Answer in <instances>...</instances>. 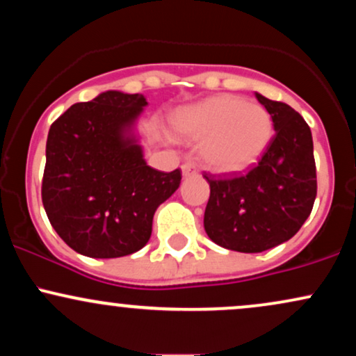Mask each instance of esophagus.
I'll return each mask as SVG.
<instances>
[{"label":"esophagus","mask_w":356,"mask_h":356,"mask_svg":"<svg viewBox=\"0 0 356 356\" xmlns=\"http://www.w3.org/2000/svg\"><path fill=\"white\" fill-rule=\"evenodd\" d=\"M181 170H182L184 177H191V175L197 174V169H195V167L192 165V164H184V165L181 167Z\"/></svg>","instance_id":"34e87169"}]
</instances>
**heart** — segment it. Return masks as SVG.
<instances>
[{
	"label": "heart",
	"mask_w": 356,
	"mask_h": 356,
	"mask_svg": "<svg viewBox=\"0 0 356 356\" xmlns=\"http://www.w3.org/2000/svg\"><path fill=\"white\" fill-rule=\"evenodd\" d=\"M174 134L199 142V159L212 172L234 174L266 152L275 127L263 105L231 93L214 95L175 110Z\"/></svg>",
	"instance_id": "obj_1"
}]
</instances>
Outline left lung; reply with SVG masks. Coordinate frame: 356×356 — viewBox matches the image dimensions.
Returning <instances> with one entry per match:
<instances>
[{"label": "left lung", "mask_w": 356, "mask_h": 356, "mask_svg": "<svg viewBox=\"0 0 356 356\" xmlns=\"http://www.w3.org/2000/svg\"><path fill=\"white\" fill-rule=\"evenodd\" d=\"M256 99L273 118L276 134L256 167L238 177L214 179L204 212V229L220 248L263 252L300 231L316 199L312 130L283 102Z\"/></svg>", "instance_id": "left-lung-1"}]
</instances>
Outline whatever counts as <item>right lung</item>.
<instances>
[{
	"instance_id": "add662e5",
	"label": "right lung",
	"mask_w": 356,
	"mask_h": 356,
	"mask_svg": "<svg viewBox=\"0 0 356 356\" xmlns=\"http://www.w3.org/2000/svg\"><path fill=\"white\" fill-rule=\"evenodd\" d=\"M140 93L108 90L72 105L47 138L42 201L53 229L73 251L120 257L149 243L157 207L181 186V170L147 165L137 120Z\"/></svg>"
}]
</instances>
